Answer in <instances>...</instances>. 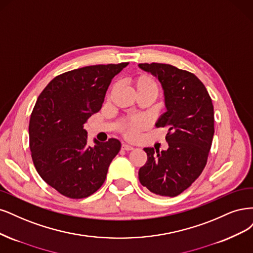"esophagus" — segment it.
<instances>
[{"label": "esophagus", "instance_id": "34e87169", "mask_svg": "<svg viewBox=\"0 0 253 253\" xmlns=\"http://www.w3.org/2000/svg\"><path fill=\"white\" fill-rule=\"evenodd\" d=\"M122 150H125V151H131V150H133V147H132V146H130V145L123 144V145H122Z\"/></svg>", "mask_w": 253, "mask_h": 253}]
</instances>
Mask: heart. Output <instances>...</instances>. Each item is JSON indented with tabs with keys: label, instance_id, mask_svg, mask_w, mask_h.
Returning a JSON list of instances; mask_svg holds the SVG:
<instances>
[{
	"label": "heart",
	"instance_id": "heart-1",
	"mask_svg": "<svg viewBox=\"0 0 253 253\" xmlns=\"http://www.w3.org/2000/svg\"><path fill=\"white\" fill-rule=\"evenodd\" d=\"M130 85L137 97H148L152 102L157 99L160 93V85L151 75L148 73H140L130 79ZM116 86L112 88L111 92L115 90ZM118 127L120 131L128 138H133L138 131L146 127V122L140 118L122 119L119 121Z\"/></svg>",
	"mask_w": 253,
	"mask_h": 253
}]
</instances>
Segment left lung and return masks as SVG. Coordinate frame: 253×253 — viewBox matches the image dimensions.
Here are the masks:
<instances>
[{"mask_svg": "<svg viewBox=\"0 0 253 253\" xmlns=\"http://www.w3.org/2000/svg\"><path fill=\"white\" fill-rule=\"evenodd\" d=\"M159 79L164 90L166 111L156 127L168 129L167 150L144 148L147 162L138 180L151 192L176 197L202 173L214 134L213 105L206 87L193 73L172 65L138 64Z\"/></svg>", "mask_w": 253, "mask_h": 253, "instance_id": "1", "label": "left lung"}]
</instances>
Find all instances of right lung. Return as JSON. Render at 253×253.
I'll list each match as a JSON object with an SVG mask.
<instances>
[{
  "label": "right lung",
  "mask_w": 253,
  "mask_h": 253,
  "mask_svg": "<svg viewBox=\"0 0 253 253\" xmlns=\"http://www.w3.org/2000/svg\"><path fill=\"white\" fill-rule=\"evenodd\" d=\"M128 63L93 65L55 77L39 95L29 122V145L43 180L70 199H84L105 182L119 153L116 138L87 145L84 125L99 112L111 80Z\"/></svg>",
  "instance_id": "obj_1"
}]
</instances>
